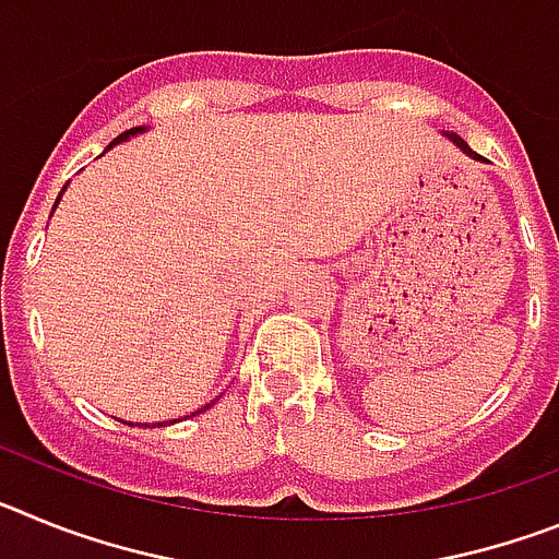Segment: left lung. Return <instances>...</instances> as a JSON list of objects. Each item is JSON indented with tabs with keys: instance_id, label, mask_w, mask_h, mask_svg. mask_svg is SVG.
<instances>
[{
	"instance_id": "obj_1",
	"label": "left lung",
	"mask_w": 559,
	"mask_h": 559,
	"mask_svg": "<svg viewBox=\"0 0 559 559\" xmlns=\"http://www.w3.org/2000/svg\"><path fill=\"white\" fill-rule=\"evenodd\" d=\"M445 136H448V140H453V142H456V147H462V151L467 153V156H473V159H478V162H481V156H478L476 151H471V145H467V142H464L462 136H456V133H445Z\"/></svg>"
}]
</instances>
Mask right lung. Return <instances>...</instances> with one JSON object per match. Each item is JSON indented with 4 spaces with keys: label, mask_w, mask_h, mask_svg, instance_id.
Wrapping results in <instances>:
<instances>
[{
    "label": "right lung",
    "mask_w": 559,
    "mask_h": 559,
    "mask_svg": "<svg viewBox=\"0 0 559 559\" xmlns=\"http://www.w3.org/2000/svg\"><path fill=\"white\" fill-rule=\"evenodd\" d=\"M142 131H145V126H140V128H131V131L120 133V136H117V140H114V142H111V145H108V147H106V151H111V147H114V145H120V142L131 140V136H136V133H142ZM61 192H63V190H61ZM58 201H61V195H58ZM58 201H56V206H58ZM210 406H215V400H212V403H206V406H204V408H199V412H206V408H210ZM199 412H192V414H190V417H195V414H199ZM128 426H131V423H128Z\"/></svg>",
    "instance_id": "obj_1"
}]
</instances>
